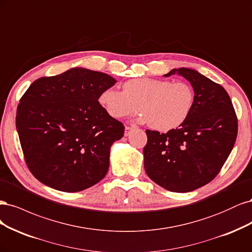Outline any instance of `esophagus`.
Instances as JSON below:
<instances>
[{
  "mask_svg": "<svg viewBox=\"0 0 252 252\" xmlns=\"http://www.w3.org/2000/svg\"><path fill=\"white\" fill-rule=\"evenodd\" d=\"M136 128V126H126L125 128V136H128L129 134H131L134 129Z\"/></svg>",
  "mask_w": 252,
  "mask_h": 252,
  "instance_id": "34e87169",
  "label": "esophagus"
}]
</instances>
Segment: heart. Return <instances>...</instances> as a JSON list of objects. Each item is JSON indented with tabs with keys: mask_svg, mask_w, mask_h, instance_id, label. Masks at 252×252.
Wrapping results in <instances>:
<instances>
[{
	"mask_svg": "<svg viewBox=\"0 0 252 252\" xmlns=\"http://www.w3.org/2000/svg\"><path fill=\"white\" fill-rule=\"evenodd\" d=\"M99 103L108 114L121 119L138 111L139 121L159 132L181 126L189 117L196 100L191 85L167 79L140 77L123 85V92L109 88L99 95Z\"/></svg>",
	"mask_w": 252,
	"mask_h": 252,
	"instance_id": "heart-1",
	"label": "heart"
}]
</instances>
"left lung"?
I'll list each match as a JSON object with an SVG mask.
<instances>
[{
	"label": "left lung",
	"mask_w": 252,
	"mask_h": 252,
	"mask_svg": "<svg viewBox=\"0 0 252 252\" xmlns=\"http://www.w3.org/2000/svg\"><path fill=\"white\" fill-rule=\"evenodd\" d=\"M196 93L189 117L179 128L160 134L147 129L144 168L151 179L169 191L188 192L212 181L231 153L238 119L228 93L196 70L173 69Z\"/></svg>",
	"instance_id": "1"
}]
</instances>
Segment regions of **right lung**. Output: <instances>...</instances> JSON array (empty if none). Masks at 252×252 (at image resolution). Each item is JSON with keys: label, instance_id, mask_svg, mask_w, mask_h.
Instances as JSON below:
<instances>
[{"label": "right lung", "instance_id": "1", "mask_svg": "<svg viewBox=\"0 0 252 252\" xmlns=\"http://www.w3.org/2000/svg\"><path fill=\"white\" fill-rule=\"evenodd\" d=\"M115 83L105 73L72 68L30 85L15 125L27 166L39 182L75 192L107 175L110 149L123 138L125 126L98 98Z\"/></svg>", "mask_w": 252, "mask_h": 252}]
</instances>
